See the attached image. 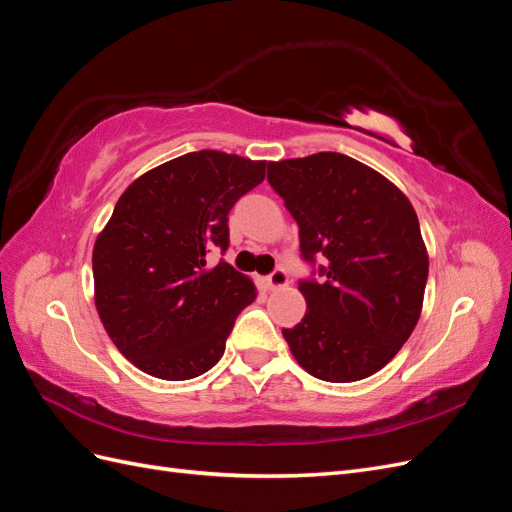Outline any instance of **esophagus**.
Returning a JSON list of instances; mask_svg holds the SVG:
<instances>
[{
  "label": "esophagus",
  "mask_w": 512,
  "mask_h": 512,
  "mask_svg": "<svg viewBox=\"0 0 512 512\" xmlns=\"http://www.w3.org/2000/svg\"><path fill=\"white\" fill-rule=\"evenodd\" d=\"M288 284V275H286V271L284 269H275L267 280H265V286L269 288V290H277V288H282V286H286Z\"/></svg>",
  "instance_id": "obj_1"
}]
</instances>
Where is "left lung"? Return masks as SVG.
I'll list each match as a JSON object with an SVG mask.
<instances>
[{"label":"left lung","mask_w":512,"mask_h":512,"mask_svg":"<svg viewBox=\"0 0 512 512\" xmlns=\"http://www.w3.org/2000/svg\"><path fill=\"white\" fill-rule=\"evenodd\" d=\"M267 179L299 224L301 256L324 260L322 282H299L305 316L282 329L292 356L327 382L376 374L423 309L429 256L408 196L335 151L269 162Z\"/></svg>","instance_id":"1"}]
</instances>
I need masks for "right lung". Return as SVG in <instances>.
I'll return each instance as SVG.
<instances>
[{
	"label": "right lung",
	"instance_id": "add662e5",
	"mask_svg": "<svg viewBox=\"0 0 512 512\" xmlns=\"http://www.w3.org/2000/svg\"><path fill=\"white\" fill-rule=\"evenodd\" d=\"M265 160L192 151L147 170L117 200L94 245L96 309L130 363L190 380L222 359L256 286L207 254L228 247V211L265 179Z\"/></svg>",
	"mask_w": 512,
	"mask_h": 512
}]
</instances>
